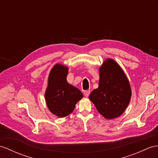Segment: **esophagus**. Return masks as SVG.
Instances as JSON below:
<instances>
[{"label":"esophagus","mask_w":158,"mask_h":158,"mask_svg":"<svg viewBox=\"0 0 158 158\" xmlns=\"http://www.w3.org/2000/svg\"><path fill=\"white\" fill-rule=\"evenodd\" d=\"M90 93V90H86L84 92V96H85L86 97H88V96H89Z\"/></svg>","instance_id":"1"}]
</instances>
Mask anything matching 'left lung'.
Returning <instances> with one entry per match:
<instances>
[{"label":"left lung","instance_id":"obj_1","mask_svg":"<svg viewBox=\"0 0 158 158\" xmlns=\"http://www.w3.org/2000/svg\"><path fill=\"white\" fill-rule=\"evenodd\" d=\"M98 88L89 99L100 114L113 119L123 113L131 97L129 82L119 65L112 59L106 60L99 69Z\"/></svg>","mask_w":158,"mask_h":158}]
</instances>
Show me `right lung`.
<instances>
[{
    "label": "right lung",
    "mask_w": 158,
    "mask_h": 158,
    "mask_svg": "<svg viewBox=\"0 0 158 158\" xmlns=\"http://www.w3.org/2000/svg\"><path fill=\"white\" fill-rule=\"evenodd\" d=\"M68 73V67L56 64L49 73L45 93L49 110L61 118L72 113L76 104L83 97L81 91L67 82Z\"/></svg>",
    "instance_id": "right-lung-1"
}]
</instances>
